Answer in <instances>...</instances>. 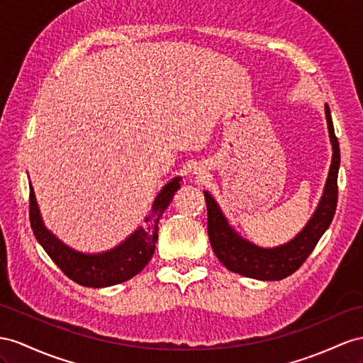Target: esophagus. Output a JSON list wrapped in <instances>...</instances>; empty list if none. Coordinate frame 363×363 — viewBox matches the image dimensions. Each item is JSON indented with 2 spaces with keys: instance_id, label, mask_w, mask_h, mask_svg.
I'll return each instance as SVG.
<instances>
[{
  "instance_id": "esophagus-1",
  "label": "esophagus",
  "mask_w": 363,
  "mask_h": 363,
  "mask_svg": "<svg viewBox=\"0 0 363 363\" xmlns=\"http://www.w3.org/2000/svg\"><path fill=\"white\" fill-rule=\"evenodd\" d=\"M194 173H196V174H202V169H194Z\"/></svg>"
}]
</instances>
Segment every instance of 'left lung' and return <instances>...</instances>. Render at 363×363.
I'll return each mask as SVG.
<instances>
[{
    "label": "left lung",
    "instance_id": "8db88e82",
    "mask_svg": "<svg viewBox=\"0 0 363 363\" xmlns=\"http://www.w3.org/2000/svg\"><path fill=\"white\" fill-rule=\"evenodd\" d=\"M330 143L333 147V160L328 178L325 182L322 198L306 225L286 244L273 248L259 247L240 236L228 224L215 198L203 191L207 201V228L213 252L230 272L239 273L259 281H281L293 274L319 242L322 235L330 227L337 207V173L340 165V150L337 138L334 135L331 111L325 104Z\"/></svg>",
    "mask_w": 363,
    "mask_h": 363
}]
</instances>
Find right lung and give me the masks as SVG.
<instances>
[{
  "mask_svg": "<svg viewBox=\"0 0 363 363\" xmlns=\"http://www.w3.org/2000/svg\"><path fill=\"white\" fill-rule=\"evenodd\" d=\"M181 176L167 182L157 193L152 210L145 216L144 227H138L123 242L102 253H82L62 242L44 225L38 202L30 187V225L36 240L41 244L52 261L72 281L82 286L104 288L136 276L150 261L157 240V222L164 210L170 206L174 193L181 189Z\"/></svg>",
  "mask_w": 363,
  "mask_h": 363,
  "instance_id": "add662e5",
  "label": "right lung"
}]
</instances>
